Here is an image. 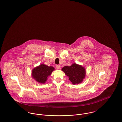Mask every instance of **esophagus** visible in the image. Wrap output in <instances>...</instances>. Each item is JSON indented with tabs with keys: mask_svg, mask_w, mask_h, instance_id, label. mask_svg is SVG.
Segmentation results:
<instances>
[{
	"mask_svg": "<svg viewBox=\"0 0 122 122\" xmlns=\"http://www.w3.org/2000/svg\"><path fill=\"white\" fill-rule=\"evenodd\" d=\"M60 67H61V66L60 65H56V67L57 68V69H59L60 68Z\"/></svg>",
	"mask_w": 122,
	"mask_h": 122,
	"instance_id": "obj_1",
	"label": "esophagus"
}]
</instances>
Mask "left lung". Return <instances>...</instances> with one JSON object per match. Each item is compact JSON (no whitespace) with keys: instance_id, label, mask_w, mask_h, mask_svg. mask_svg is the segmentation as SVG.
I'll return each instance as SVG.
<instances>
[{"instance_id":"left-lung-1","label":"left lung","mask_w":122,"mask_h":122,"mask_svg":"<svg viewBox=\"0 0 122 122\" xmlns=\"http://www.w3.org/2000/svg\"><path fill=\"white\" fill-rule=\"evenodd\" d=\"M62 70L69 77V80L74 85L81 83L86 74L85 68L76 64H72L70 66H64Z\"/></svg>"}]
</instances>
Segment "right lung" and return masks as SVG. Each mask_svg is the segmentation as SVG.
<instances>
[{"mask_svg":"<svg viewBox=\"0 0 122 122\" xmlns=\"http://www.w3.org/2000/svg\"><path fill=\"white\" fill-rule=\"evenodd\" d=\"M54 68L52 66H48L41 64L32 70V77L35 81L41 84H44L47 77L51 75Z\"/></svg>","mask_w":122,"mask_h":122,"instance_id":"obj_1","label":"right lung"}]
</instances>
